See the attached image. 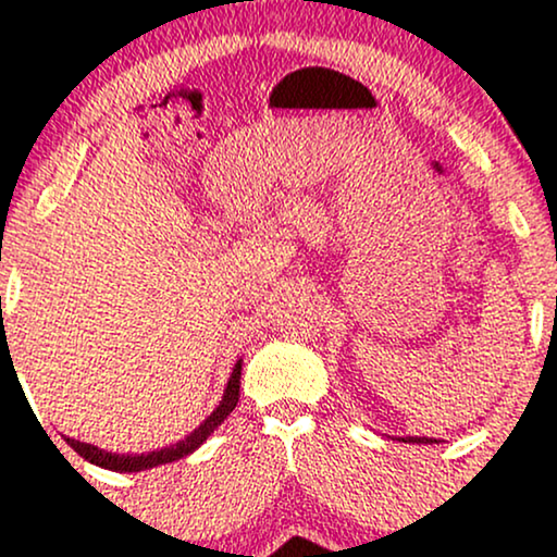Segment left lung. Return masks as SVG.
Masks as SVG:
<instances>
[{"label": "left lung", "mask_w": 557, "mask_h": 557, "mask_svg": "<svg viewBox=\"0 0 557 557\" xmlns=\"http://www.w3.org/2000/svg\"><path fill=\"white\" fill-rule=\"evenodd\" d=\"M403 443H421V445H432V443H437V440H432V437H403Z\"/></svg>", "instance_id": "1"}]
</instances>
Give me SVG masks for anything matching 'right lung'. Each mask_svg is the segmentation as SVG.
<instances>
[{
	"label": "right lung",
	"mask_w": 557,
	"mask_h": 557,
	"mask_svg": "<svg viewBox=\"0 0 557 557\" xmlns=\"http://www.w3.org/2000/svg\"><path fill=\"white\" fill-rule=\"evenodd\" d=\"M238 395H240V361L235 363L233 374H230V382L225 387V395H222L220 406L214 408L212 417L203 419V424L198 426V430L190 432L188 437L181 440V443L162 447V450L140 453V456H120V453H107V450H99V447L81 443V440H73V437H67V445L73 447L78 456L86 458L88 463H96V466H101V469H112V471H144V469H154V466H159V463L181 461V458L190 456L196 447H201L203 440H207L209 434H212L216 426H220L222 421L233 413V408L238 406Z\"/></svg>",
	"instance_id": "add662e5"
}]
</instances>
